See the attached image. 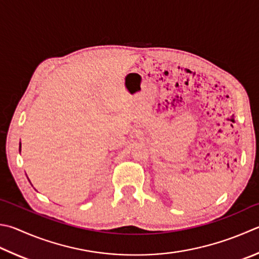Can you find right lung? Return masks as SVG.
Returning <instances> with one entry per match:
<instances>
[{
    "label": "right lung",
    "instance_id": "1",
    "mask_svg": "<svg viewBox=\"0 0 259 259\" xmlns=\"http://www.w3.org/2000/svg\"><path fill=\"white\" fill-rule=\"evenodd\" d=\"M20 150H21V143H20ZM28 180H29V179H28Z\"/></svg>",
    "mask_w": 259,
    "mask_h": 259
}]
</instances>
